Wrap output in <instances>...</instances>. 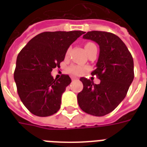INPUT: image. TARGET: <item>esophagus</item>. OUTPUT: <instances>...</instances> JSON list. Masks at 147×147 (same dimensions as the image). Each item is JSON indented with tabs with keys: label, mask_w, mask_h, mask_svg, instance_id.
I'll return each instance as SVG.
<instances>
[{
	"label": "esophagus",
	"mask_w": 147,
	"mask_h": 147,
	"mask_svg": "<svg viewBox=\"0 0 147 147\" xmlns=\"http://www.w3.org/2000/svg\"><path fill=\"white\" fill-rule=\"evenodd\" d=\"M78 78H76V77H71V80L72 81H75V80H77Z\"/></svg>",
	"instance_id": "34e87169"
}]
</instances>
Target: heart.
Returning a JSON list of instances; mask_svg holds the SVG:
<instances>
[{
    "label": "heart",
    "instance_id": "obj_1",
    "mask_svg": "<svg viewBox=\"0 0 147 147\" xmlns=\"http://www.w3.org/2000/svg\"><path fill=\"white\" fill-rule=\"evenodd\" d=\"M95 45L94 43H92V42H87L86 44L85 45V48L86 52L89 50L90 48H92V47H94ZM85 69L82 66H79V65H71L69 68V72H71V74H73V75H81V74L82 73L83 71H84Z\"/></svg>",
    "mask_w": 147,
    "mask_h": 147
}]
</instances>
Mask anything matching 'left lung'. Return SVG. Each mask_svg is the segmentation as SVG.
Here are the masks:
<instances>
[{
  "label": "left lung",
  "mask_w": 147,
  "mask_h": 147,
  "mask_svg": "<svg viewBox=\"0 0 147 147\" xmlns=\"http://www.w3.org/2000/svg\"><path fill=\"white\" fill-rule=\"evenodd\" d=\"M99 45L96 69L92 72L100 84L81 78L83 90L78 103L83 111L94 116H105L114 111L124 99L134 78V59L124 42L114 33L90 31L83 36Z\"/></svg>",
  "instance_id": "1"
}]
</instances>
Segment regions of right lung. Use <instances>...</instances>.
Returning <instances> with one entry per match:
<instances>
[{"mask_svg":"<svg viewBox=\"0 0 147 147\" xmlns=\"http://www.w3.org/2000/svg\"><path fill=\"white\" fill-rule=\"evenodd\" d=\"M84 33L78 30L43 32L20 52L14 81L20 100L33 114L47 117L59 110L62 93L71 80L68 75L54 79L51 71L59 68L70 45Z\"/></svg>","mask_w":147,"mask_h":147,"instance_id":"add662e5","label":"right lung"}]
</instances>
